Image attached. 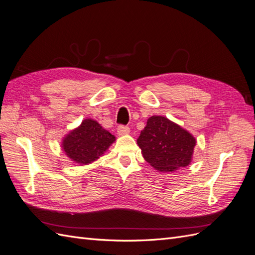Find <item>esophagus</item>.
I'll use <instances>...</instances> for the list:
<instances>
[{
  "label": "esophagus",
  "instance_id": "obj_1",
  "mask_svg": "<svg viewBox=\"0 0 255 255\" xmlns=\"http://www.w3.org/2000/svg\"><path fill=\"white\" fill-rule=\"evenodd\" d=\"M130 131V128L128 126L125 125H120L117 127V133L120 135H124V134H128Z\"/></svg>",
  "mask_w": 255,
  "mask_h": 255
}]
</instances>
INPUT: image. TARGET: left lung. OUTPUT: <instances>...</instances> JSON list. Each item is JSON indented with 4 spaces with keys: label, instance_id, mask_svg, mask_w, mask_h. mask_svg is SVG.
Returning <instances> with one entry per match:
<instances>
[{
    "label": "left lung",
    "instance_id": "left-lung-1",
    "mask_svg": "<svg viewBox=\"0 0 255 255\" xmlns=\"http://www.w3.org/2000/svg\"><path fill=\"white\" fill-rule=\"evenodd\" d=\"M136 142L148 164L165 172L190 165L196 145L190 132L162 116L149 117Z\"/></svg>",
    "mask_w": 255,
    "mask_h": 255
}]
</instances>
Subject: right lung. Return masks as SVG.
I'll return each instance as SVG.
<instances>
[{
  "instance_id": "right-lung-1",
  "label": "right lung",
  "mask_w": 255,
  "mask_h": 255,
  "mask_svg": "<svg viewBox=\"0 0 255 255\" xmlns=\"http://www.w3.org/2000/svg\"><path fill=\"white\" fill-rule=\"evenodd\" d=\"M115 141V136L93 120H84L81 126L71 131L62 142L68 157L81 165L99 158Z\"/></svg>"
}]
</instances>
